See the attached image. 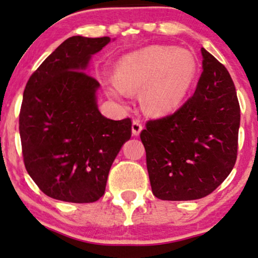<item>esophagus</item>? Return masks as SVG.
<instances>
[{"mask_svg":"<svg viewBox=\"0 0 258 258\" xmlns=\"http://www.w3.org/2000/svg\"><path fill=\"white\" fill-rule=\"evenodd\" d=\"M141 131H143V125L139 120H134L132 122V133L133 136H139Z\"/></svg>","mask_w":258,"mask_h":258,"instance_id":"34e87169","label":"esophagus"}]
</instances>
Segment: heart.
Here are the masks:
<instances>
[{"label": "heart", "mask_w": 258, "mask_h": 258, "mask_svg": "<svg viewBox=\"0 0 258 258\" xmlns=\"http://www.w3.org/2000/svg\"><path fill=\"white\" fill-rule=\"evenodd\" d=\"M199 65L187 50L172 45H150L122 56L117 76L107 86L114 97L125 98L130 90H141V104L148 113L168 114L181 106L195 81Z\"/></svg>", "instance_id": "1"}]
</instances>
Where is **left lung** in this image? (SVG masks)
Instances as JSON below:
<instances>
[{"label":"left lung","instance_id":"1","mask_svg":"<svg viewBox=\"0 0 258 258\" xmlns=\"http://www.w3.org/2000/svg\"><path fill=\"white\" fill-rule=\"evenodd\" d=\"M197 90L165 118L140 134L152 191L167 201L205 198L229 175L237 158L239 104L229 72L201 49Z\"/></svg>","mask_w":258,"mask_h":258}]
</instances>
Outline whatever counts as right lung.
<instances>
[{
	"label": "right lung",
	"mask_w": 258,
	"mask_h": 258,
	"mask_svg": "<svg viewBox=\"0 0 258 258\" xmlns=\"http://www.w3.org/2000/svg\"><path fill=\"white\" fill-rule=\"evenodd\" d=\"M110 42L72 36L25 85L20 112L24 165L39 189L56 200H99L111 166L131 138V119L112 120L100 113V85L84 72L92 55Z\"/></svg>",
	"instance_id": "right-lung-1"
}]
</instances>
